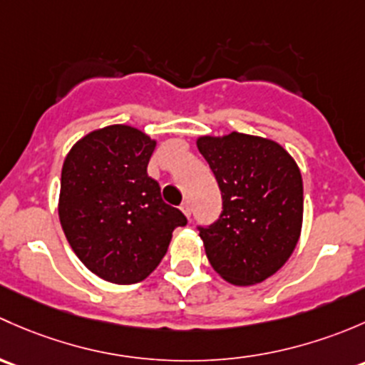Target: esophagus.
Here are the masks:
<instances>
[{
	"label": "esophagus",
	"instance_id": "1",
	"mask_svg": "<svg viewBox=\"0 0 365 365\" xmlns=\"http://www.w3.org/2000/svg\"><path fill=\"white\" fill-rule=\"evenodd\" d=\"M181 210H182L184 216H186V217H190V216H191V207H190V204H187V202H182Z\"/></svg>",
	"mask_w": 365,
	"mask_h": 365
}]
</instances>
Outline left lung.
<instances>
[{
	"instance_id": "8db88e82",
	"label": "left lung",
	"mask_w": 365,
	"mask_h": 365,
	"mask_svg": "<svg viewBox=\"0 0 365 365\" xmlns=\"http://www.w3.org/2000/svg\"><path fill=\"white\" fill-rule=\"evenodd\" d=\"M223 198L220 220L200 227L212 269L237 287L262 283L294 253L302 230V175L270 138L232 133L197 138Z\"/></svg>"
}]
</instances>
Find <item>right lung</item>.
I'll use <instances>...</instances> for the list:
<instances>
[{
  "mask_svg": "<svg viewBox=\"0 0 365 365\" xmlns=\"http://www.w3.org/2000/svg\"><path fill=\"white\" fill-rule=\"evenodd\" d=\"M155 148L144 131L110 125L75 142L63 163V232L78 260L108 283L145 279L167 253L172 232L187 223L148 175Z\"/></svg>",
  "mask_w": 365,
  "mask_h": 365,
  "instance_id": "right-lung-1",
  "label": "right lung"
}]
</instances>
